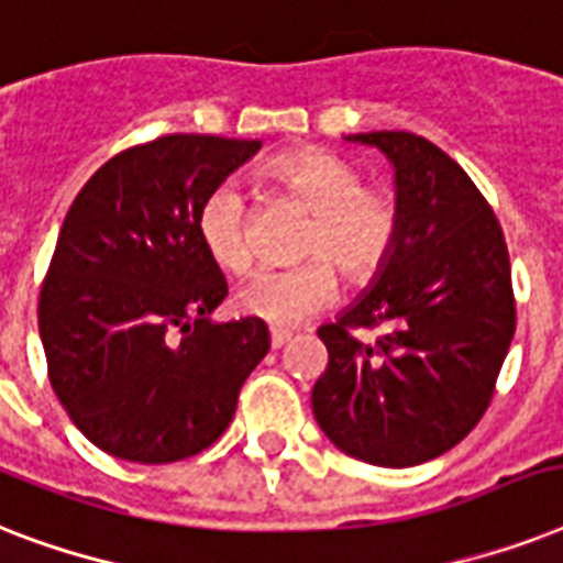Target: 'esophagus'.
Listing matches in <instances>:
<instances>
[{"label":"esophagus","mask_w":563,"mask_h":563,"mask_svg":"<svg viewBox=\"0 0 563 563\" xmlns=\"http://www.w3.org/2000/svg\"><path fill=\"white\" fill-rule=\"evenodd\" d=\"M291 339V333H286V330H272V347L274 351H280L283 344L289 342Z\"/></svg>","instance_id":"obj_1"}]
</instances>
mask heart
<instances>
[{
  "instance_id": "obj_1",
  "label": "heart",
  "mask_w": 563,
  "mask_h": 563,
  "mask_svg": "<svg viewBox=\"0 0 563 563\" xmlns=\"http://www.w3.org/2000/svg\"><path fill=\"white\" fill-rule=\"evenodd\" d=\"M265 178L312 212L300 239V256L307 263L254 274L233 300L242 316L295 327L335 300L339 277L333 267L347 283H368L383 268L400 233V207L391 189L362 187L353 163L316 148L274 157L265 166ZM198 236L224 272L242 274L254 265L247 203L236 184H221L203 198Z\"/></svg>"
}]
</instances>
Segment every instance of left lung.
Here are the masks:
<instances>
[{
	"label": "left lung",
	"instance_id": "1",
	"mask_svg": "<svg viewBox=\"0 0 563 563\" xmlns=\"http://www.w3.org/2000/svg\"><path fill=\"white\" fill-rule=\"evenodd\" d=\"M391 161L400 233L371 289L318 339V427L342 453L411 467L446 453L488 409L515 339L511 263L497 216L467 172L409 131L344 136ZM379 325L374 345L351 329Z\"/></svg>",
	"mask_w": 563,
	"mask_h": 563
}]
</instances>
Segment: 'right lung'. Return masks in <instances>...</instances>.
<instances>
[{"label": "right lung", "mask_w": 563, "mask_h": 563, "mask_svg": "<svg viewBox=\"0 0 563 563\" xmlns=\"http://www.w3.org/2000/svg\"><path fill=\"white\" fill-rule=\"evenodd\" d=\"M260 140L169 134L110 157L66 212L40 289L48 383L104 453L169 464L230 427L272 342L260 318L210 312L228 295L198 210Z\"/></svg>", "instance_id": "add662e5"}]
</instances>
